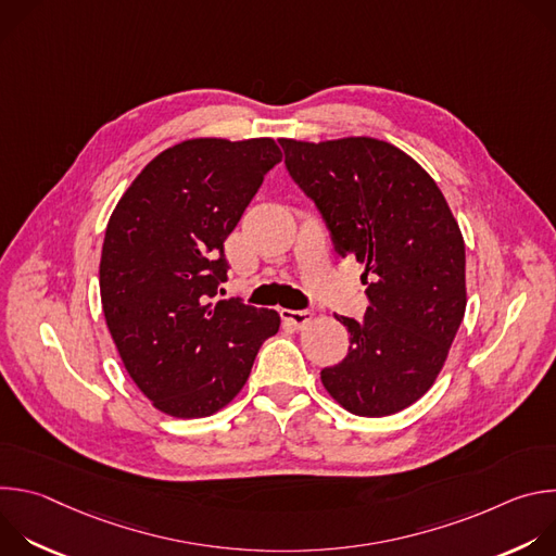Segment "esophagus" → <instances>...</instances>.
<instances>
[{"mask_svg":"<svg viewBox=\"0 0 556 556\" xmlns=\"http://www.w3.org/2000/svg\"><path fill=\"white\" fill-rule=\"evenodd\" d=\"M312 316H314V312L309 307H305V309H281V319L292 324L294 328H305L312 321Z\"/></svg>","mask_w":556,"mask_h":556,"instance_id":"obj_1","label":"esophagus"}]
</instances>
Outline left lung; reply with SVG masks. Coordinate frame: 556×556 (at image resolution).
<instances>
[{
  "label": "left lung",
  "instance_id": "left-lung-1",
  "mask_svg": "<svg viewBox=\"0 0 556 556\" xmlns=\"http://www.w3.org/2000/svg\"><path fill=\"white\" fill-rule=\"evenodd\" d=\"M279 144L337 255L365 264V319L339 316L350 350L321 380L356 416L399 414L429 391L464 319L459 226L433 178L399 147L363 136Z\"/></svg>",
  "mask_w": 556,
  "mask_h": 556
}]
</instances>
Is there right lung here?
<instances>
[{
  "mask_svg": "<svg viewBox=\"0 0 556 556\" xmlns=\"http://www.w3.org/2000/svg\"><path fill=\"white\" fill-rule=\"evenodd\" d=\"M281 161L273 138L165 149L116 204L101 253L103 314L125 369L169 416L204 418L244 387L275 309L215 299L224 242Z\"/></svg>",
  "mask_w": 556,
  "mask_h": 556,
  "instance_id": "obj_1",
  "label": "right lung"
}]
</instances>
